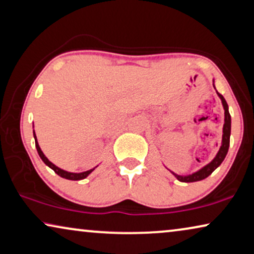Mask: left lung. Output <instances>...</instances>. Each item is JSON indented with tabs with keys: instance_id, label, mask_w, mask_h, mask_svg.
Returning a JSON list of instances; mask_svg holds the SVG:
<instances>
[{
	"instance_id": "1",
	"label": "left lung",
	"mask_w": 254,
	"mask_h": 254,
	"mask_svg": "<svg viewBox=\"0 0 254 254\" xmlns=\"http://www.w3.org/2000/svg\"><path fill=\"white\" fill-rule=\"evenodd\" d=\"M218 96L220 97V99L222 101V105H224V109H225V124H224V134H222V145L219 149L217 156L214 157V160L209 163L207 165L204 166L203 169H200L199 171L192 173L190 176H178L176 173L173 175L176 176V178L181 183H195V181H199L205 179V178L209 177L212 172L214 171L215 169L218 168L219 165L222 163V161L225 160L227 153H228V148H229V138H230V114L228 112V105H227L225 98L222 97V94H220L219 92Z\"/></svg>"
}]
</instances>
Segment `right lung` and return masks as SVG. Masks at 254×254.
<instances>
[{"label":"right lung","instance_id":"right-lung-1","mask_svg":"<svg viewBox=\"0 0 254 254\" xmlns=\"http://www.w3.org/2000/svg\"><path fill=\"white\" fill-rule=\"evenodd\" d=\"M34 138H35V146H36V149H37V153H39L40 157L42 158V161L44 162L45 164H47L49 168H51L54 171L57 173V175L60 176L62 178H65V179H68V180H82L84 179V178L88 177L91 172L93 171L94 169L92 170H89V171H85V172H81V173H71V172H67L65 171V170H62L59 169L58 166H56L55 164H52L50 161L48 160L47 157H45V155L43 154V151L41 150L39 143H37V140H36V135H35V132H34Z\"/></svg>","mask_w":254,"mask_h":254}]
</instances>
